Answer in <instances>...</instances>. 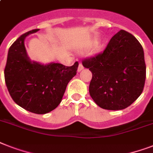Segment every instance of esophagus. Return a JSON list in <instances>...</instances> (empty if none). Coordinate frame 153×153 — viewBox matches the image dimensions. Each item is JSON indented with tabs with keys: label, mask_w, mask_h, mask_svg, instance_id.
<instances>
[{
	"label": "esophagus",
	"mask_w": 153,
	"mask_h": 153,
	"mask_svg": "<svg viewBox=\"0 0 153 153\" xmlns=\"http://www.w3.org/2000/svg\"><path fill=\"white\" fill-rule=\"evenodd\" d=\"M83 69H84L83 65L82 64L81 62H80V63H79V67H78V71L80 72L82 71V70H83Z\"/></svg>",
	"instance_id": "1"
}]
</instances>
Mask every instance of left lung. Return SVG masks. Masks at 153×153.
<instances>
[{"label": "left lung", "mask_w": 153, "mask_h": 153, "mask_svg": "<svg viewBox=\"0 0 153 153\" xmlns=\"http://www.w3.org/2000/svg\"><path fill=\"white\" fill-rule=\"evenodd\" d=\"M82 65L92 72L89 92L102 109H126L142 93L146 78L144 50L125 30L112 37L103 52L84 59Z\"/></svg>", "instance_id": "obj_1"}]
</instances>
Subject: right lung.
<instances>
[{
	"instance_id": "right-lung-1",
	"label": "right lung",
	"mask_w": 153,
	"mask_h": 153,
	"mask_svg": "<svg viewBox=\"0 0 153 153\" xmlns=\"http://www.w3.org/2000/svg\"><path fill=\"white\" fill-rule=\"evenodd\" d=\"M20 36L9 48L4 68V80L13 101L23 109L37 114L52 111L62 101L68 82L75 76L79 62L71 67L31 61L25 46L28 35Z\"/></svg>"
}]
</instances>
